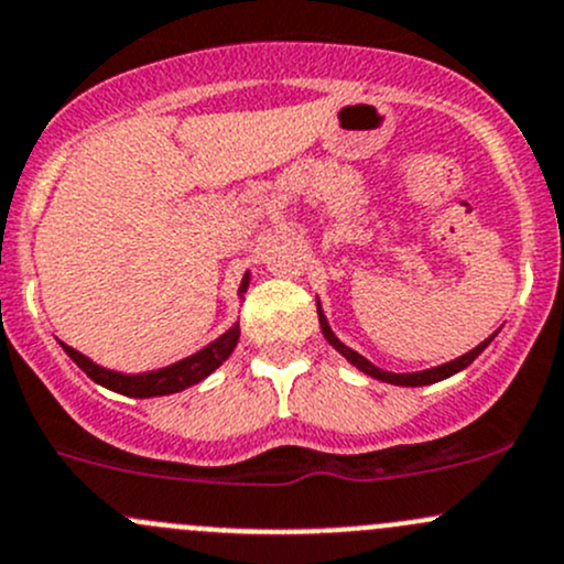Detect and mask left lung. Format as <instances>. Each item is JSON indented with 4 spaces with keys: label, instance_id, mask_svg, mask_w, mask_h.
Segmentation results:
<instances>
[{
    "label": "left lung",
    "instance_id": "obj_1",
    "mask_svg": "<svg viewBox=\"0 0 564 564\" xmlns=\"http://www.w3.org/2000/svg\"><path fill=\"white\" fill-rule=\"evenodd\" d=\"M318 324H322V332H324V337H327L329 346L335 348L337 354H343V357H346L348 361H351V365L357 367V370L367 372V376H370V378H378V381H383V383H394V387H426V383H437V381H443V378H448V376H454V372L465 370V367L470 365V361L476 359L478 354H481L486 346H489L491 337H495V335L486 337V340L481 343V346H476V348H473V351L462 354L459 359L446 361V365H441V367H432V370H424V372H387V370H381V367L372 365V361H367L365 357H361V354L351 351V348L343 346V343L337 340L335 332L329 329L327 318H324L322 305H318Z\"/></svg>",
    "mask_w": 564,
    "mask_h": 564
}]
</instances>
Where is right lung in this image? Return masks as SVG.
Instances as JSON below:
<instances>
[{
  "label": "right lung",
  "mask_w": 564,
  "mask_h": 564,
  "mask_svg": "<svg viewBox=\"0 0 564 564\" xmlns=\"http://www.w3.org/2000/svg\"><path fill=\"white\" fill-rule=\"evenodd\" d=\"M246 289H248V275L242 278L240 294L246 292ZM237 337H240V327L235 324L232 329L224 332L218 340H213L210 346H205L203 351H197L194 357L175 361V365L162 367V370L140 372V376H123V372L105 370V367L94 365L91 359L83 357V354L75 351V348L64 346V343L62 348L67 351V357L73 359L88 378H91V381L99 383V387L118 391V394H127V397H162V394H175V391L194 387V383H199L203 378L210 376V372L216 370L218 365H224L229 354L235 351Z\"/></svg>",
  "instance_id": "1"
}]
</instances>
